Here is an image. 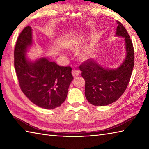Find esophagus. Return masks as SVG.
I'll return each instance as SVG.
<instances>
[{
	"label": "esophagus",
	"mask_w": 149,
	"mask_h": 149,
	"mask_svg": "<svg viewBox=\"0 0 149 149\" xmlns=\"http://www.w3.org/2000/svg\"><path fill=\"white\" fill-rule=\"evenodd\" d=\"M72 75L74 77H75V76H77V75H79L80 74V72L79 70H73L72 72Z\"/></svg>",
	"instance_id": "obj_1"
}]
</instances>
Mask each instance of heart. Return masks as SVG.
Returning <instances> with one entry per match:
<instances>
[{
	"label": "heart",
	"instance_id": "heart-1",
	"mask_svg": "<svg viewBox=\"0 0 149 149\" xmlns=\"http://www.w3.org/2000/svg\"><path fill=\"white\" fill-rule=\"evenodd\" d=\"M89 54H90V50L86 49L84 51H83V53H82V56H83V58H87L88 56H89Z\"/></svg>",
	"mask_w": 149,
	"mask_h": 149
}]
</instances>
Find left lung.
<instances>
[{
	"mask_svg": "<svg viewBox=\"0 0 149 149\" xmlns=\"http://www.w3.org/2000/svg\"><path fill=\"white\" fill-rule=\"evenodd\" d=\"M116 22V36L124 38L125 46V56L122 64L116 68H107L96 60L88 59L79 66L85 80V97L94 106H107L118 100L127 88L133 69L132 41L123 25Z\"/></svg>",
	"mask_w": 149,
	"mask_h": 149,
	"instance_id": "left-lung-1",
	"label": "left lung"
}]
</instances>
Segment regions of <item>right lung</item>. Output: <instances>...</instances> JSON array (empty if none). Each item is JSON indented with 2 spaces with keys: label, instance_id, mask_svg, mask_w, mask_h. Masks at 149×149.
Returning a JSON list of instances; mask_svg holds the SVG:
<instances>
[{
  "label": "right lung",
  "instance_id": "add662e5",
  "mask_svg": "<svg viewBox=\"0 0 149 149\" xmlns=\"http://www.w3.org/2000/svg\"><path fill=\"white\" fill-rule=\"evenodd\" d=\"M33 45V29L25 27L18 36L14 51V65L23 93L31 102L44 109H52L64 102L74 79L70 66H60L49 58L31 61L26 56Z\"/></svg>",
  "mask_w": 149,
  "mask_h": 149
}]
</instances>
